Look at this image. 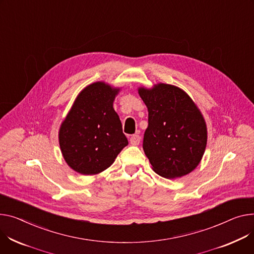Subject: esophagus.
Wrapping results in <instances>:
<instances>
[{"label": "esophagus", "instance_id": "1", "mask_svg": "<svg viewBox=\"0 0 254 254\" xmlns=\"http://www.w3.org/2000/svg\"><path fill=\"white\" fill-rule=\"evenodd\" d=\"M141 141V137L139 134H132V136L129 138V142L131 145H139Z\"/></svg>", "mask_w": 254, "mask_h": 254}]
</instances>
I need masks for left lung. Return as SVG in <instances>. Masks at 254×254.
<instances>
[{
  "mask_svg": "<svg viewBox=\"0 0 254 254\" xmlns=\"http://www.w3.org/2000/svg\"><path fill=\"white\" fill-rule=\"evenodd\" d=\"M148 108L143 149L153 171L166 179L188 175L199 164L207 142L206 125L192 99L172 84L139 89Z\"/></svg>",
  "mask_w": 254,
  "mask_h": 254,
  "instance_id": "left-lung-1",
  "label": "left lung"
}]
</instances>
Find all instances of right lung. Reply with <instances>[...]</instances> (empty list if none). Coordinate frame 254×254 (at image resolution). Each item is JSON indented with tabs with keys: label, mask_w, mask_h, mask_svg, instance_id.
<instances>
[{
	"label": "right lung",
	"mask_w": 254,
	"mask_h": 254,
	"mask_svg": "<svg viewBox=\"0 0 254 254\" xmlns=\"http://www.w3.org/2000/svg\"><path fill=\"white\" fill-rule=\"evenodd\" d=\"M118 89L95 82L83 89L59 130L65 161L81 175H96L108 168L128 144L122 122L113 109Z\"/></svg>",
	"instance_id": "right-lung-1"
}]
</instances>
